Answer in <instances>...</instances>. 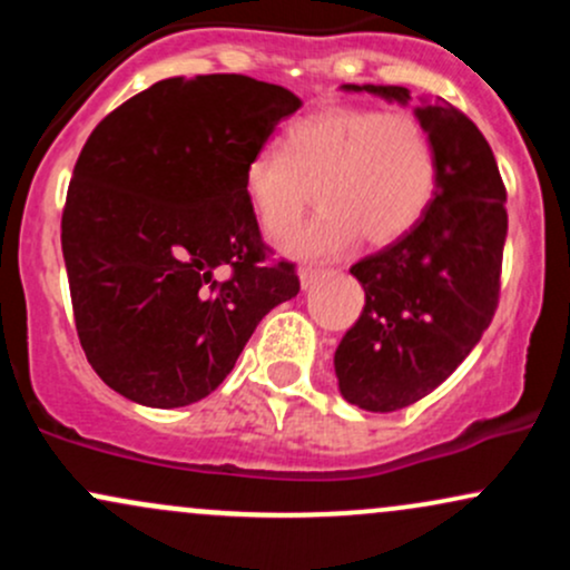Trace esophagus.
Segmentation results:
<instances>
[{"mask_svg": "<svg viewBox=\"0 0 570 570\" xmlns=\"http://www.w3.org/2000/svg\"><path fill=\"white\" fill-rule=\"evenodd\" d=\"M324 276H330V271H318V267H303V271H299V286H303V289H311V286Z\"/></svg>", "mask_w": 570, "mask_h": 570, "instance_id": "obj_1", "label": "esophagus"}]
</instances>
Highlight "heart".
<instances>
[{
  "mask_svg": "<svg viewBox=\"0 0 570 570\" xmlns=\"http://www.w3.org/2000/svg\"><path fill=\"white\" fill-rule=\"evenodd\" d=\"M436 187V149L412 112L324 107L284 130V155L263 149L244 168V193L267 238L294 233L311 206L322 212L286 244L297 257H330L358 233L372 246L404 238Z\"/></svg>",
  "mask_w": 570,
  "mask_h": 570,
  "instance_id": "b5f03b06",
  "label": "heart"
}]
</instances>
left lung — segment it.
Instances as JSON below:
<instances>
[{"label":"left lung","mask_w":570,"mask_h":570,"mask_svg":"<svg viewBox=\"0 0 570 570\" xmlns=\"http://www.w3.org/2000/svg\"><path fill=\"white\" fill-rule=\"evenodd\" d=\"M412 101L399 85H343ZM436 149V187L404 238L351 267L364 286L358 322L335 351L345 402L370 412L410 407L453 375L493 322L507 240V187L493 149L461 109L421 98Z\"/></svg>","instance_id":"8db88e82"}]
</instances>
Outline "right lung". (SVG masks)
I'll use <instances>...</instances> for the list:
<instances>
[{
	"label": "right lung",
	"mask_w": 570,
	"mask_h": 570,
	"mask_svg": "<svg viewBox=\"0 0 570 570\" xmlns=\"http://www.w3.org/2000/svg\"><path fill=\"white\" fill-rule=\"evenodd\" d=\"M299 107L244 75L168 77L88 136L61 246L82 351L117 394L160 410L198 402L297 297L294 265L267 259L244 168Z\"/></svg>",
	"instance_id": "right-lung-1"
}]
</instances>
